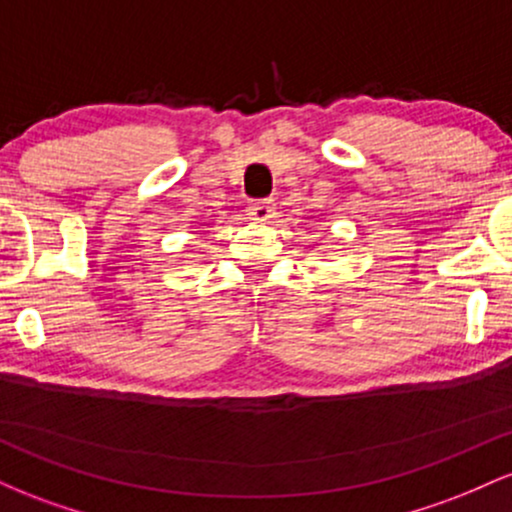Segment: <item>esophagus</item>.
Returning <instances> with one entry per match:
<instances>
[{
	"label": "esophagus",
	"instance_id": "esophagus-1",
	"mask_svg": "<svg viewBox=\"0 0 512 512\" xmlns=\"http://www.w3.org/2000/svg\"><path fill=\"white\" fill-rule=\"evenodd\" d=\"M274 211H276L274 199H255V202L248 207L250 219H255V221L274 219Z\"/></svg>",
	"mask_w": 512,
	"mask_h": 512
}]
</instances>
